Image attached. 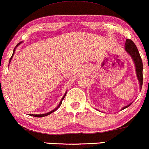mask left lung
I'll use <instances>...</instances> for the list:
<instances>
[{
    "label": "left lung",
    "mask_w": 149,
    "mask_h": 149,
    "mask_svg": "<svg viewBox=\"0 0 149 149\" xmlns=\"http://www.w3.org/2000/svg\"><path fill=\"white\" fill-rule=\"evenodd\" d=\"M125 49L127 53L131 56L132 59H133L134 64H135L137 76L138 80H139V84H140V88L141 89V87H142L143 84V63L140 56V54L139 53V51H138L135 44H134L130 39L126 40V42H125ZM131 104H132V103H131ZM131 104L124 107L122 109H125V108L128 107Z\"/></svg>",
    "instance_id": "8db88e82"
}]
</instances>
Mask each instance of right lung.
Instances as JSON below:
<instances>
[{
    "label": "right lung",
    "mask_w": 149,
    "mask_h": 149,
    "mask_svg": "<svg viewBox=\"0 0 149 149\" xmlns=\"http://www.w3.org/2000/svg\"><path fill=\"white\" fill-rule=\"evenodd\" d=\"M20 43H21V42H19V43L18 44V45H17V46H16V47H17V46H18V45H20ZM15 50H14V52H13V54H12V57H11V58H10V61H11L12 58V56H13L14 54H15ZM65 95H66V93H65V95H64V96H63V98H62V100H61V102H60V103H59V104H58V107H56V109H55L52 110V111H50V112H49V113H44V114H31V116H34V117H37V118H39V117H44V116H48V115H49V114H51V113H52V112H54V111H56V109H58V107H60V106L61 105V104H62V101H63V99H64V97H65Z\"/></svg>",
    "instance_id": "obj_1"
}]
</instances>
